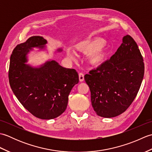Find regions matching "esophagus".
Returning <instances> with one entry per match:
<instances>
[{"mask_svg":"<svg viewBox=\"0 0 152 152\" xmlns=\"http://www.w3.org/2000/svg\"><path fill=\"white\" fill-rule=\"evenodd\" d=\"M79 80L80 82H83L84 80V74L82 72L79 73Z\"/></svg>","mask_w":152,"mask_h":152,"instance_id":"34e87169","label":"esophagus"}]
</instances>
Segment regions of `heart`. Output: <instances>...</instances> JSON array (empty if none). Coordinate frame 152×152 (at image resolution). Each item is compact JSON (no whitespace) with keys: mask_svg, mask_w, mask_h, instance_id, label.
I'll use <instances>...</instances> for the list:
<instances>
[{"mask_svg":"<svg viewBox=\"0 0 152 152\" xmlns=\"http://www.w3.org/2000/svg\"><path fill=\"white\" fill-rule=\"evenodd\" d=\"M107 44L101 38H93L81 42L77 46L78 51L85 54H89V59L92 64H99L104 59L106 55ZM68 56L75 59V54L68 51Z\"/></svg>","mask_w":152,"mask_h":152,"instance_id":"1","label":"heart"}]
</instances>
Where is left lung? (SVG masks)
Wrapping results in <instances>:
<instances>
[{"instance_id": "1", "label": "left lung", "mask_w": 152, "mask_h": 152, "mask_svg": "<svg viewBox=\"0 0 152 152\" xmlns=\"http://www.w3.org/2000/svg\"><path fill=\"white\" fill-rule=\"evenodd\" d=\"M143 57L136 42L129 35L110 59L84 76L91 91V104L103 118L120 115L133 102L144 74Z\"/></svg>"}]
</instances>
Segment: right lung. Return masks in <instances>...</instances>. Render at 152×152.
<instances>
[{
	"mask_svg": "<svg viewBox=\"0 0 152 152\" xmlns=\"http://www.w3.org/2000/svg\"><path fill=\"white\" fill-rule=\"evenodd\" d=\"M46 44L42 37L33 36L17 45L11 55L8 72L10 85L18 101L42 119H54L65 111L69 93L79 82L76 70L61 66L56 61H46L40 67L26 64L29 51L33 48L43 49Z\"/></svg>",
	"mask_w": 152,
	"mask_h": 152,
	"instance_id": "obj_1",
	"label": "right lung"
}]
</instances>
